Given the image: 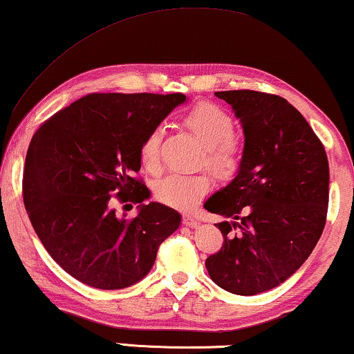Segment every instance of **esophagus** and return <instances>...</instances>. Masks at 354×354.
Segmentation results:
<instances>
[{"label":"esophagus","mask_w":354,"mask_h":354,"mask_svg":"<svg viewBox=\"0 0 354 354\" xmlns=\"http://www.w3.org/2000/svg\"><path fill=\"white\" fill-rule=\"evenodd\" d=\"M183 223H184V225H187V227H191V229L197 227V225H198V221L194 219L191 214H184L183 216Z\"/></svg>","instance_id":"34e87169"}]
</instances>
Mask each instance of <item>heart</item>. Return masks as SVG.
Instances as JSON below:
<instances>
[{"mask_svg":"<svg viewBox=\"0 0 354 354\" xmlns=\"http://www.w3.org/2000/svg\"><path fill=\"white\" fill-rule=\"evenodd\" d=\"M184 125L205 147V165L214 176L232 178L239 170L241 154L234 135V119L227 111L213 103H200L189 111ZM162 129H152L140 146V159L149 171L159 170V149ZM209 191V179L205 175H171L156 184V198L168 207L191 209Z\"/></svg>","mask_w":354,"mask_h":354,"instance_id":"heart-1","label":"heart"}]
</instances>
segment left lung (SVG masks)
Wrapping results in <instances>:
<instances>
[{"instance_id":"obj_1","label":"left lung","mask_w":354,"mask_h":354,"mask_svg":"<svg viewBox=\"0 0 354 354\" xmlns=\"http://www.w3.org/2000/svg\"><path fill=\"white\" fill-rule=\"evenodd\" d=\"M245 135L235 178L205 202L227 221L208 275L232 294L277 288L308 259L326 224L329 163L312 127L288 100L256 91L216 92Z\"/></svg>"}]
</instances>
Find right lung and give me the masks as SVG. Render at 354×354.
Returning a JSON list of instances; mask_svg holds the SVG:
<instances>
[{
  "label": "right lung",
  "mask_w": 354,
  "mask_h": 354,
  "mask_svg": "<svg viewBox=\"0 0 354 354\" xmlns=\"http://www.w3.org/2000/svg\"><path fill=\"white\" fill-rule=\"evenodd\" d=\"M183 93H91L42 124L31 138L24 203L41 243L73 278L97 289H122L151 272L157 250L181 214L143 202L149 189L135 179L140 146L179 104ZM114 193L140 203L131 221L118 218Z\"/></svg>",
  "instance_id": "add662e5"
}]
</instances>
